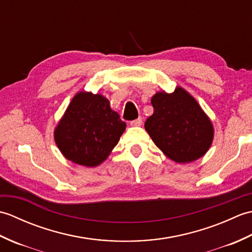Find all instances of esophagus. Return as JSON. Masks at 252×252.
<instances>
[{"mask_svg":"<svg viewBox=\"0 0 252 252\" xmlns=\"http://www.w3.org/2000/svg\"><path fill=\"white\" fill-rule=\"evenodd\" d=\"M142 123H143L142 118H137L136 120H133V121L130 122V126H142Z\"/></svg>","mask_w":252,"mask_h":252,"instance_id":"34e87169","label":"esophagus"}]
</instances>
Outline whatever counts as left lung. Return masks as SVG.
Here are the masks:
<instances>
[{"label":"left lung","mask_w":252,"mask_h":252,"mask_svg":"<svg viewBox=\"0 0 252 252\" xmlns=\"http://www.w3.org/2000/svg\"><path fill=\"white\" fill-rule=\"evenodd\" d=\"M154 114L145 130L165 156L179 163L202 157L213 141L211 120L197 100L178 87L173 93L158 92L152 97Z\"/></svg>","instance_id":"obj_1"}]
</instances>
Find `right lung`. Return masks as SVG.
I'll use <instances>...</instances> for the list:
<instances>
[{
    "instance_id": "obj_1",
    "label": "right lung",
    "mask_w": 252,
    "mask_h": 252,
    "mask_svg": "<svg viewBox=\"0 0 252 252\" xmlns=\"http://www.w3.org/2000/svg\"><path fill=\"white\" fill-rule=\"evenodd\" d=\"M126 126L103 95L79 92L55 127L54 138L65 158L92 168L109 156Z\"/></svg>"
}]
</instances>
